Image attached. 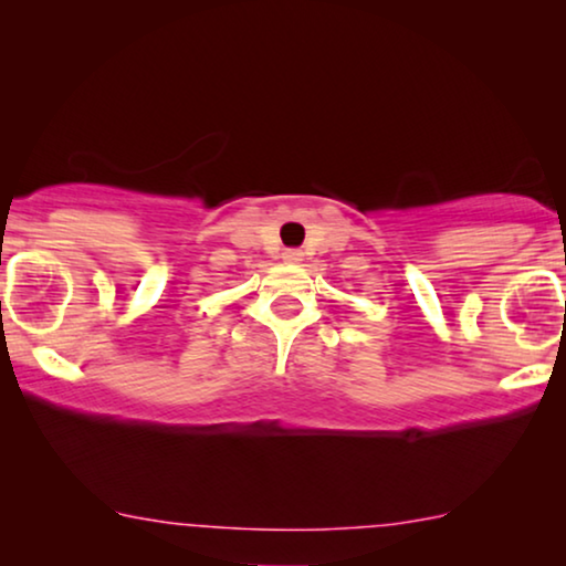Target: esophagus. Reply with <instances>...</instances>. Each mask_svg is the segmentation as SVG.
Listing matches in <instances>:
<instances>
[{"instance_id": "1", "label": "esophagus", "mask_w": 566, "mask_h": 566, "mask_svg": "<svg viewBox=\"0 0 566 566\" xmlns=\"http://www.w3.org/2000/svg\"><path fill=\"white\" fill-rule=\"evenodd\" d=\"M283 260L285 262H298L301 260V252L298 250H285L283 252Z\"/></svg>"}]
</instances>
